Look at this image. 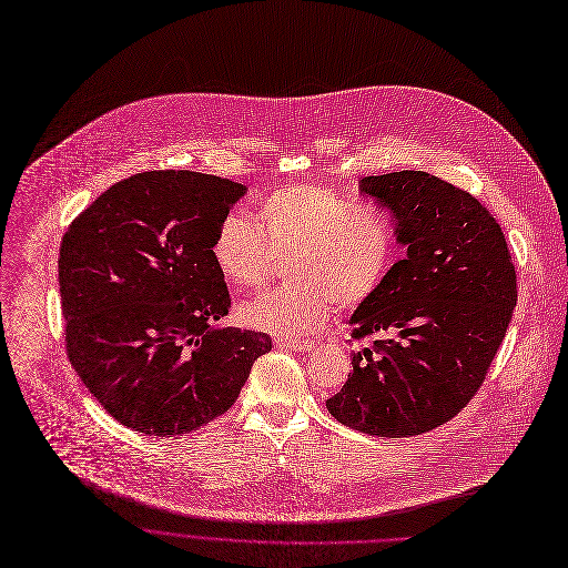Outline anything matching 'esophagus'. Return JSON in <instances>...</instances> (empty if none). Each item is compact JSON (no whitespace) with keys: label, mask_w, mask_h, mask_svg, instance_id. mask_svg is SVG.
<instances>
[{"label":"esophagus","mask_w":568,"mask_h":568,"mask_svg":"<svg viewBox=\"0 0 568 568\" xmlns=\"http://www.w3.org/2000/svg\"><path fill=\"white\" fill-rule=\"evenodd\" d=\"M278 346H285V348H292V351H301V353H307L315 348V342H301V339H278Z\"/></svg>","instance_id":"obj_1"}]
</instances>
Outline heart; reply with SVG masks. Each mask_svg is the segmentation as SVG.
<instances>
[{
	"label": "heart",
	"mask_w": 568,
	"mask_h": 568,
	"mask_svg": "<svg viewBox=\"0 0 568 568\" xmlns=\"http://www.w3.org/2000/svg\"><path fill=\"white\" fill-rule=\"evenodd\" d=\"M255 221L231 213L213 237L211 257L237 290L263 287L276 257H292L287 287L240 305L242 326L278 337L322 331L333 301L355 307L385 283L396 257V231L372 205L313 183H292L261 199Z\"/></svg>",
	"instance_id": "b5f03b06"
}]
</instances>
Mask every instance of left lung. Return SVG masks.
<instances>
[{
	"mask_svg": "<svg viewBox=\"0 0 568 568\" xmlns=\"http://www.w3.org/2000/svg\"><path fill=\"white\" fill-rule=\"evenodd\" d=\"M359 192L392 213L405 257L351 315L355 339H378L353 353V374L326 407L359 433L422 435L483 385L517 305V272L469 192L415 170L365 176Z\"/></svg>",
	"mask_w": 568,
	"mask_h": 568,
	"instance_id": "obj_1",
	"label": "left lung"
}]
</instances>
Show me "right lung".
<instances>
[{
    "mask_svg": "<svg viewBox=\"0 0 568 568\" xmlns=\"http://www.w3.org/2000/svg\"><path fill=\"white\" fill-rule=\"evenodd\" d=\"M246 185L187 170L129 176L70 224L59 285L68 357L104 409L149 437L211 424L272 337L222 326L211 244Z\"/></svg>",
    "mask_w": 568,
    "mask_h": 568,
    "instance_id": "add662e5",
    "label": "right lung"
}]
</instances>
